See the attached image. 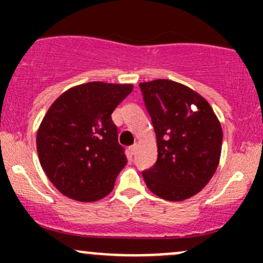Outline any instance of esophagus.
Instances as JSON below:
<instances>
[{"label":"esophagus","mask_w":263,"mask_h":263,"mask_svg":"<svg viewBox=\"0 0 263 263\" xmlns=\"http://www.w3.org/2000/svg\"><path fill=\"white\" fill-rule=\"evenodd\" d=\"M136 151H137V144H134V146H131V147H129V153H131L132 156L135 155V153H136Z\"/></svg>","instance_id":"obj_1"}]
</instances>
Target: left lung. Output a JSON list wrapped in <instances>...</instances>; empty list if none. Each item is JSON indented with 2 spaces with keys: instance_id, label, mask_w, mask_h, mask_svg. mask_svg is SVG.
<instances>
[{
  "instance_id": "1",
  "label": "left lung",
  "mask_w": 263,
  "mask_h": 263,
  "mask_svg": "<svg viewBox=\"0 0 263 263\" xmlns=\"http://www.w3.org/2000/svg\"><path fill=\"white\" fill-rule=\"evenodd\" d=\"M157 137L156 164L142 172L153 194L182 201L198 194L219 165L222 129L203 96L176 81L140 83Z\"/></svg>"
}]
</instances>
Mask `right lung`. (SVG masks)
<instances>
[{
  "label": "right lung",
  "mask_w": 263,
  "mask_h": 263,
  "mask_svg": "<svg viewBox=\"0 0 263 263\" xmlns=\"http://www.w3.org/2000/svg\"><path fill=\"white\" fill-rule=\"evenodd\" d=\"M132 89V84H81L63 92L47 111L37 132L38 157L63 195L90 203L114 189L127 158L111 114Z\"/></svg>",
  "instance_id": "add662e5"
}]
</instances>
